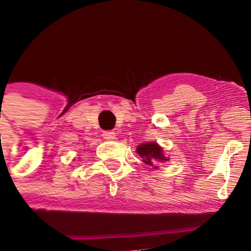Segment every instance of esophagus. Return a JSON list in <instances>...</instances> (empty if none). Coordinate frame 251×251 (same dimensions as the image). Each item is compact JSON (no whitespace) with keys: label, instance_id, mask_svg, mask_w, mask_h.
Returning a JSON list of instances; mask_svg holds the SVG:
<instances>
[{"label":"esophagus","instance_id":"obj_1","mask_svg":"<svg viewBox=\"0 0 251 251\" xmlns=\"http://www.w3.org/2000/svg\"><path fill=\"white\" fill-rule=\"evenodd\" d=\"M103 137L105 138V140H114V138H115V132H114V131H104Z\"/></svg>","mask_w":251,"mask_h":251}]
</instances>
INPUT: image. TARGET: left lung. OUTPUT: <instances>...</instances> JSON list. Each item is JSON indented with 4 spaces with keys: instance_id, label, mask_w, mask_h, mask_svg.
<instances>
[{
    "instance_id": "8db88e82",
    "label": "left lung",
    "mask_w": 251,
    "mask_h": 251,
    "mask_svg": "<svg viewBox=\"0 0 251 251\" xmlns=\"http://www.w3.org/2000/svg\"><path fill=\"white\" fill-rule=\"evenodd\" d=\"M136 152L142 157L145 164L151 165V167H153L157 162H165V160H168V158L163 155L162 148L155 142H150L138 146Z\"/></svg>"
}]
</instances>
